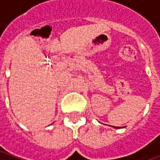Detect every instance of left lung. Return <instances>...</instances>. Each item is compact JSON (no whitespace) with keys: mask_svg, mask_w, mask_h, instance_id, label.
Segmentation results:
<instances>
[{"mask_svg":"<svg viewBox=\"0 0 160 160\" xmlns=\"http://www.w3.org/2000/svg\"><path fill=\"white\" fill-rule=\"evenodd\" d=\"M117 128H118V127H117Z\"/></svg>","mask_w":160,"mask_h":160,"instance_id":"obj_1","label":"left lung"}]
</instances>
